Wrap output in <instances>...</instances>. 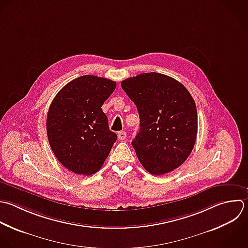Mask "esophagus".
Wrapping results in <instances>:
<instances>
[{"instance_id":"34e87169","label":"esophagus","mask_w":248,"mask_h":248,"mask_svg":"<svg viewBox=\"0 0 248 248\" xmlns=\"http://www.w3.org/2000/svg\"><path fill=\"white\" fill-rule=\"evenodd\" d=\"M118 139L120 140H125L126 139V137H127V134H126V132H124V131H121V132H119L118 133Z\"/></svg>"}]
</instances>
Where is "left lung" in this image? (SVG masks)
<instances>
[{"label":"left lung","instance_id":"8db88e82","mask_svg":"<svg viewBox=\"0 0 248 248\" xmlns=\"http://www.w3.org/2000/svg\"><path fill=\"white\" fill-rule=\"evenodd\" d=\"M137 106L140 129L132 145L142 167L162 175L182 165L195 145L198 116L189 91L177 80L145 73L121 82Z\"/></svg>","mask_w":248,"mask_h":248}]
</instances>
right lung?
<instances>
[{"label": "right lung", "mask_w": 248, "mask_h": 248, "mask_svg": "<svg viewBox=\"0 0 248 248\" xmlns=\"http://www.w3.org/2000/svg\"><path fill=\"white\" fill-rule=\"evenodd\" d=\"M116 82L96 76L79 77L65 85L47 113L50 147L69 170L82 175L98 171L117 140L102 109Z\"/></svg>", "instance_id": "add662e5"}]
</instances>
